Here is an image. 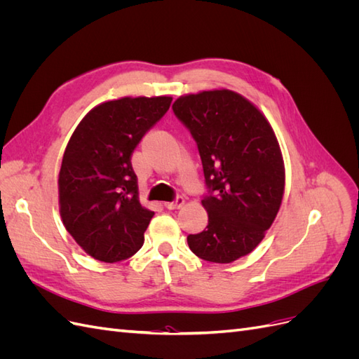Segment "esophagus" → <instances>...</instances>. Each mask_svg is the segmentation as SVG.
<instances>
[{
  "label": "esophagus",
  "instance_id": "1",
  "mask_svg": "<svg viewBox=\"0 0 359 359\" xmlns=\"http://www.w3.org/2000/svg\"><path fill=\"white\" fill-rule=\"evenodd\" d=\"M184 202H186V201H184V198L178 196V198H177L175 201H173V202H166V203H165V206H166L168 210H180L181 206L184 205Z\"/></svg>",
  "mask_w": 359,
  "mask_h": 359
}]
</instances>
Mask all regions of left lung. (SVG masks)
<instances>
[{
  "label": "left lung",
  "instance_id": "obj_1",
  "mask_svg": "<svg viewBox=\"0 0 359 359\" xmlns=\"http://www.w3.org/2000/svg\"><path fill=\"white\" fill-rule=\"evenodd\" d=\"M196 140L210 194L208 226L187 243L198 257L231 264L264 240L285 193V163L265 115L231 90L181 95L172 106ZM215 192V195L212 193Z\"/></svg>",
  "mask_w": 359,
  "mask_h": 359
}]
</instances>
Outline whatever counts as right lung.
I'll list each match as a JSON object with an SVG mask.
<instances>
[{
	"label": "right lung",
	"mask_w": 359,
	"mask_h": 359,
	"mask_svg": "<svg viewBox=\"0 0 359 359\" xmlns=\"http://www.w3.org/2000/svg\"><path fill=\"white\" fill-rule=\"evenodd\" d=\"M172 97H123L74 128L58 177L60 214L86 255L114 264L133 256L154 212L139 202L132 154L169 109Z\"/></svg>",
	"instance_id": "obj_1"
}]
</instances>
